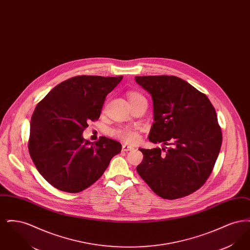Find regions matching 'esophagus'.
<instances>
[{
  "label": "esophagus",
  "instance_id": "34e87169",
  "mask_svg": "<svg viewBox=\"0 0 250 250\" xmlns=\"http://www.w3.org/2000/svg\"><path fill=\"white\" fill-rule=\"evenodd\" d=\"M122 150H123L124 152H127V151H132V150H134V148H133V147H131L129 145H127V144H124V145H123V147H122Z\"/></svg>",
  "mask_w": 250,
  "mask_h": 250
}]
</instances>
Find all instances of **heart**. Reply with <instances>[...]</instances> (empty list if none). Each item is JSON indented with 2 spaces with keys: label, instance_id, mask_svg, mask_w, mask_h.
<instances>
[{
  "label": "heart",
  "instance_id": "heart-1",
  "mask_svg": "<svg viewBox=\"0 0 250 250\" xmlns=\"http://www.w3.org/2000/svg\"><path fill=\"white\" fill-rule=\"evenodd\" d=\"M127 98L129 100V103L132 105H135L137 103H141V102H146V99L143 95H141L138 92H129L127 94ZM115 135L120 138L121 140H123L125 143H138L139 139H140V135L139 132L135 129H131V128H121L118 130L115 131Z\"/></svg>",
  "mask_w": 250,
  "mask_h": 250
}]
</instances>
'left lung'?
<instances>
[{
  "mask_svg": "<svg viewBox=\"0 0 250 250\" xmlns=\"http://www.w3.org/2000/svg\"><path fill=\"white\" fill-rule=\"evenodd\" d=\"M135 80L153 99L149 141L164 145L141 148L143 160L137 171L163 199L188 196L206 182L220 151L222 133L214 107L206 95L178 77L137 76Z\"/></svg>",
  "mask_w": 250,
  "mask_h": 250,
  "instance_id": "obj_1",
  "label": "left lung"
}]
</instances>
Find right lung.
<instances>
[{"instance_id": "obj_1", "label": "right lung", "mask_w": 250, "mask_h": 250, "mask_svg": "<svg viewBox=\"0 0 250 250\" xmlns=\"http://www.w3.org/2000/svg\"><path fill=\"white\" fill-rule=\"evenodd\" d=\"M120 77L78 76L55 86L38 103L30 127L29 153L39 173L59 190L77 193L102 176L121 143L85 141L88 123L99 118Z\"/></svg>"}]
</instances>
